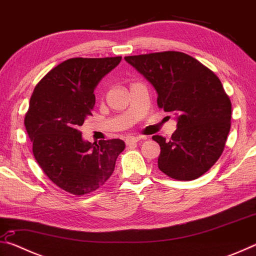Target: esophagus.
Returning a JSON list of instances; mask_svg holds the SVG:
<instances>
[{
  "mask_svg": "<svg viewBox=\"0 0 256 256\" xmlns=\"http://www.w3.org/2000/svg\"><path fill=\"white\" fill-rule=\"evenodd\" d=\"M140 140L141 138L138 136H128L126 140H125V144H126V146H131V144H136V142H138Z\"/></svg>",
  "mask_w": 256,
  "mask_h": 256,
  "instance_id": "1",
  "label": "esophagus"
}]
</instances>
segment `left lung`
Masks as SVG:
<instances>
[{"label": "left lung", "mask_w": 256, "mask_h": 256, "mask_svg": "<svg viewBox=\"0 0 256 256\" xmlns=\"http://www.w3.org/2000/svg\"><path fill=\"white\" fill-rule=\"evenodd\" d=\"M158 94L157 104L177 115L170 141L154 136L160 146L158 168L176 180H193L222 156L230 130L232 102L222 81L209 68L182 52L125 56Z\"/></svg>", "instance_id": "left-lung-1"}]
</instances>
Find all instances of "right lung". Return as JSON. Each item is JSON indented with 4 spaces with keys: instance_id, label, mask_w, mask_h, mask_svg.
Wrapping results in <instances>:
<instances>
[{
    "instance_id": "right-lung-1",
    "label": "right lung",
    "mask_w": 256,
    "mask_h": 256,
    "mask_svg": "<svg viewBox=\"0 0 256 256\" xmlns=\"http://www.w3.org/2000/svg\"><path fill=\"white\" fill-rule=\"evenodd\" d=\"M120 60H64L38 82L30 98L24 126L34 157L56 186L73 196L89 194L105 184L125 149L120 138L86 142L79 131L92 115L94 88Z\"/></svg>"
}]
</instances>
